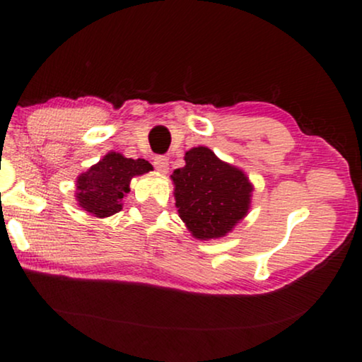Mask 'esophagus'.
Listing matches in <instances>:
<instances>
[{"label": "esophagus", "mask_w": 362, "mask_h": 362, "mask_svg": "<svg viewBox=\"0 0 362 362\" xmlns=\"http://www.w3.org/2000/svg\"><path fill=\"white\" fill-rule=\"evenodd\" d=\"M153 165H155L156 171L161 173V175H166L168 170H170V161H168V158L165 156H156L155 160H153Z\"/></svg>", "instance_id": "obj_1"}]
</instances>
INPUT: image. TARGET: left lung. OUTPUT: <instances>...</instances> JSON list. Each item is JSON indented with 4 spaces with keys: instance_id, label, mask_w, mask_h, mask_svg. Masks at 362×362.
Instances as JSON below:
<instances>
[{
    "instance_id": "left-lung-1",
    "label": "left lung",
    "mask_w": 362,
    "mask_h": 362,
    "mask_svg": "<svg viewBox=\"0 0 362 362\" xmlns=\"http://www.w3.org/2000/svg\"><path fill=\"white\" fill-rule=\"evenodd\" d=\"M185 161L171 175L180 217L196 239L224 237L249 212L254 186L206 146L191 148Z\"/></svg>"
}]
</instances>
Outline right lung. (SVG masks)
<instances>
[{"mask_svg": "<svg viewBox=\"0 0 362 362\" xmlns=\"http://www.w3.org/2000/svg\"><path fill=\"white\" fill-rule=\"evenodd\" d=\"M151 170L153 166L146 160H132L110 151L77 177L76 199L78 206L92 216H113L122 211V199L130 192L132 177Z\"/></svg>", "mask_w": 362, "mask_h": 362, "instance_id": "right-lung-1", "label": "right lung"}]
</instances>
